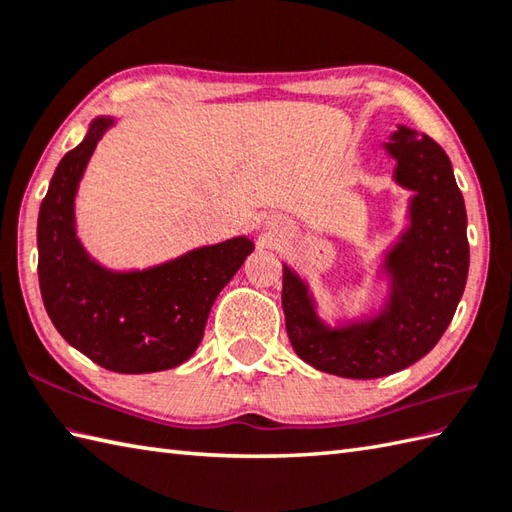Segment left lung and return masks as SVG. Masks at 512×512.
I'll use <instances>...</instances> for the list:
<instances>
[{
  "instance_id": "8db88e82",
  "label": "left lung",
  "mask_w": 512,
  "mask_h": 512,
  "mask_svg": "<svg viewBox=\"0 0 512 512\" xmlns=\"http://www.w3.org/2000/svg\"><path fill=\"white\" fill-rule=\"evenodd\" d=\"M396 160L394 182L411 191L407 228L380 259L383 308L369 317H319V303L295 268L284 264L286 330L301 361L343 378H380L429 354L455 314L469 275L464 198L444 149L398 125L383 143Z\"/></svg>"
}]
</instances>
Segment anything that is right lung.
<instances>
[{
  "instance_id": "right-lung-1",
  "label": "right lung",
  "mask_w": 512,
  "mask_h": 512,
  "mask_svg": "<svg viewBox=\"0 0 512 512\" xmlns=\"http://www.w3.org/2000/svg\"><path fill=\"white\" fill-rule=\"evenodd\" d=\"M114 125V116H96L54 169L37 222L39 288L54 328L96 365L118 374L162 372L198 350L217 295L255 244L239 235L134 270L94 259L76 235V193Z\"/></svg>"
}]
</instances>
